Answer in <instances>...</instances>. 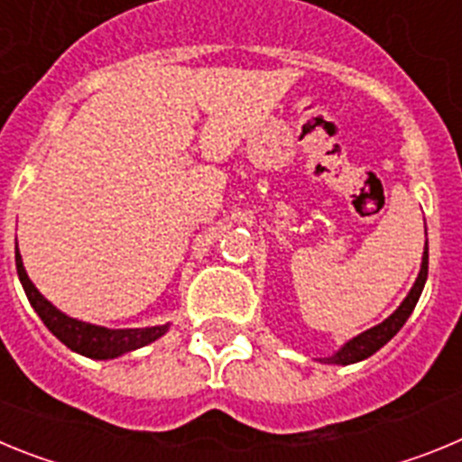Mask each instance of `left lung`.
<instances>
[{
	"instance_id": "obj_1",
	"label": "left lung",
	"mask_w": 462,
	"mask_h": 462,
	"mask_svg": "<svg viewBox=\"0 0 462 462\" xmlns=\"http://www.w3.org/2000/svg\"><path fill=\"white\" fill-rule=\"evenodd\" d=\"M426 277H428V243H426V252H423L421 273H419V277H416L414 287H411V291L407 293V298L402 300V305H400V308L391 314L389 319L382 321V324L374 326V328L365 330V333L356 336L354 340H349L345 346H342L340 352L333 354L330 358H324V363L349 365V363L363 361V358L373 356L377 349H382V346L386 345V342H389L400 328H402V324L407 321V317L411 314V310L416 308V303H419V296H421V291H423V284H426Z\"/></svg>"
}]
</instances>
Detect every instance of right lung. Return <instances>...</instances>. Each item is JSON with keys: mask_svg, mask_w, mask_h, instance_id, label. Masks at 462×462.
Returning <instances> with one entry per match:
<instances>
[{"mask_svg": "<svg viewBox=\"0 0 462 462\" xmlns=\"http://www.w3.org/2000/svg\"><path fill=\"white\" fill-rule=\"evenodd\" d=\"M15 266H18V277L23 282V289L30 298L32 308L36 310V314L41 317V321L48 326L52 336L57 340H62L69 349L83 354L89 358H116L120 354L134 352L138 346H145L150 342H154L157 337H162L166 333L169 326H152V328H104V326H92L85 324V321L71 319L64 312L51 305L46 298L41 296L39 289L32 284V280L27 277L23 266V259H20V252H15Z\"/></svg>", "mask_w": 462, "mask_h": 462, "instance_id": "1", "label": "right lung"}]
</instances>
